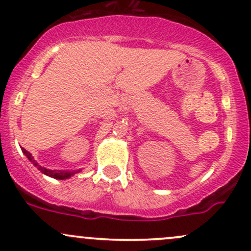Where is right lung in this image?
<instances>
[{
  "mask_svg": "<svg viewBox=\"0 0 251 251\" xmlns=\"http://www.w3.org/2000/svg\"><path fill=\"white\" fill-rule=\"evenodd\" d=\"M22 151L25 154V155H26V158L29 159V160L31 161V163L34 164V165L36 166V168L39 169L40 171H41L42 174L47 175V176H50V177H53V178H57V179L69 178V177H72L73 175L76 174V173H78V171H80V170H78V171H50V170H48V169H46V168H42V166H40L39 164H37V161L34 159V156H32L31 154L29 153V151H25L24 148H22Z\"/></svg>",
  "mask_w": 251,
  "mask_h": 251,
  "instance_id": "obj_1",
  "label": "right lung"
}]
</instances>
